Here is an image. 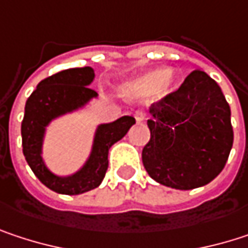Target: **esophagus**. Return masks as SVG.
Listing matches in <instances>:
<instances>
[{
  "instance_id": "obj_1",
  "label": "esophagus",
  "mask_w": 248,
  "mask_h": 248,
  "mask_svg": "<svg viewBox=\"0 0 248 248\" xmlns=\"http://www.w3.org/2000/svg\"><path fill=\"white\" fill-rule=\"evenodd\" d=\"M135 119H136V122H138V124L143 122V121L146 119V115H145V112H142V110H138V112L135 113Z\"/></svg>"
}]
</instances>
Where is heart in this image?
Listing matches in <instances>:
<instances>
[{
    "label": "heart",
    "instance_id": "obj_1",
    "mask_svg": "<svg viewBox=\"0 0 248 248\" xmlns=\"http://www.w3.org/2000/svg\"><path fill=\"white\" fill-rule=\"evenodd\" d=\"M178 84L172 69H155L135 77L126 87V94L132 99H148L154 94L164 97Z\"/></svg>",
    "mask_w": 248,
    "mask_h": 248
}]
</instances>
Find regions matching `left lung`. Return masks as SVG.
Returning a JSON list of instances; mask_svg holds the SVG:
<instances>
[{
    "label": "left lung",
    "mask_w": 248,
    "mask_h": 248,
    "mask_svg": "<svg viewBox=\"0 0 248 248\" xmlns=\"http://www.w3.org/2000/svg\"><path fill=\"white\" fill-rule=\"evenodd\" d=\"M151 115L142 162L152 179L175 189H194L223 171L234 139L231 110L205 72L194 70L178 90L152 105Z\"/></svg>",
    "instance_id": "left-lung-1"
}]
</instances>
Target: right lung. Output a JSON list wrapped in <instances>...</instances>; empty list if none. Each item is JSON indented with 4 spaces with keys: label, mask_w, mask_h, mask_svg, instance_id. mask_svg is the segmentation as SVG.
I'll return each instance as SVG.
<instances>
[{
    "label": "right lung",
    "mask_w": 248,
    "mask_h": 248,
    "mask_svg": "<svg viewBox=\"0 0 248 248\" xmlns=\"http://www.w3.org/2000/svg\"><path fill=\"white\" fill-rule=\"evenodd\" d=\"M94 78L92 67H76L41 80L25 103L21 124L23 154L34 175L51 191L77 195L94 189L108 171V155L113 143L121 140L135 118L122 116L112 124H100L94 135L92 154L80 171L70 176H57L47 170L41 158L46 126L53 119L84 106L97 93L89 87Z\"/></svg>",
    "instance_id": "obj_1"
}]
</instances>
